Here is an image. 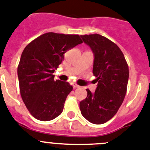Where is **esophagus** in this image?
Masks as SVG:
<instances>
[{"instance_id": "obj_1", "label": "esophagus", "mask_w": 150, "mask_h": 150, "mask_svg": "<svg viewBox=\"0 0 150 150\" xmlns=\"http://www.w3.org/2000/svg\"><path fill=\"white\" fill-rule=\"evenodd\" d=\"M73 87H74V88H79L80 86L78 85V84H73Z\"/></svg>"}]
</instances>
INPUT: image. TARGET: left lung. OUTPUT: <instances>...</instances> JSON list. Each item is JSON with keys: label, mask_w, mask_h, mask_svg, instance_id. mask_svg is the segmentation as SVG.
<instances>
[{"label": "left lung", "mask_w": 150, "mask_h": 150, "mask_svg": "<svg viewBox=\"0 0 150 150\" xmlns=\"http://www.w3.org/2000/svg\"><path fill=\"white\" fill-rule=\"evenodd\" d=\"M94 54L93 74L98 81L92 93L80 102L81 115L88 121L101 125L116 114L127 92L128 66L123 53L116 44L98 34L81 35Z\"/></svg>", "instance_id": "obj_1"}]
</instances>
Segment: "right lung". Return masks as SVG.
<instances>
[{
    "instance_id": "right-lung-1",
    "label": "right lung",
    "mask_w": 150,
    "mask_h": 150,
    "mask_svg": "<svg viewBox=\"0 0 150 150\" xmlns=\"http://www.w3.org/2000/svg\"><path fill=\"white\" fill-rule=\"evenodd\" d=\"M83 41L79 35L47 32L25 47L18 66L19 91L29 112L47 122L59 116L72 91L66 81H54V72L64 53Z\"/></svg>"
}]
</instances>
